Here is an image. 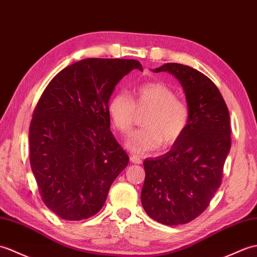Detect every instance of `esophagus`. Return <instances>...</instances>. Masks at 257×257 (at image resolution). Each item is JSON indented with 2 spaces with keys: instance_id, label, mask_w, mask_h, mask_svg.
Wrapping results in <instances>:
<instances>
[{
  "instance_id": "obj_1",
  "label": "esophagus",
  "mask_w": 257,
  "mask_h": 257,
  "mask_svg": "<svg viewBox=\"0 0 257 257\" xmlns=\"http://www.w3.org/2000/svg\"><path fill=\"white\" fill-rule=\"evenodd\" d=\"M131 162L133 164H142V158L139 155H132L131 156Z\"/></svg>"
}]
</instances>
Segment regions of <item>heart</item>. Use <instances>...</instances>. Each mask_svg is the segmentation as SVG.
I'll use <instances>...</instances> for the list:
<instances>
[{"mask_svg":"<svg viewBox=\"0 0 257 257\" xmlns=\"http://www.w3.org/2000/svg\"><path fill=\"white\" fill-rule=\"evenodd\" d=\"M136 109L148 110L143 121L145 127L128 136L126 146L139 154L167 147L178 141L189 123V107L177 98L175 91L163 82H148L136 90L134 100L121 92L110 101L109 112L114 126L128 134L135 122Z\"/></svg>","mask_w":257,"mask_h":257,"instance_id":"obj_1","label":"heart"}]
</instances>
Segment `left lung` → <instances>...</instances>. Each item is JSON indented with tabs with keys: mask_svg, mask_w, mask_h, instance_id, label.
Segmentation results:
<instances>
[{
	"mask_svg": "<svg viewBox=\"0 0 257 257\" xmlns=\"http://www.w3.org/2000/svg\"><path fill=\"white\" fill-rule=\"evenodd\" d=\"M153 71L178 79L190 115L172 150L144 161L141 201L148 216L159 223L186 224L208 208L221 186L231 148L230 114L219 89L200 71L175 62Z\"/></svg>",
	"mask_w": 257,
	"mask_h": 257,
	"instance_id": "obj_1",
	"label": "left lung"
}]
</instances>
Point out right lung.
<instances>
[{"mask_svg":"<svg viewBox=\"0 0 257 257\" xmlns=\"http://www.w3.org/2000/svg\"><path fill=\"white\" fill-rule=\"evenodd\" d=\"M134 59L88 58L66 67L44 90L30 126V161L46 207L61 219L98 213L128 156L110 130L109 101Z\"/></svg>","mask_w":257,"mask_h":257,"instance_id":"1","label":"right lung"}]
</instances>
